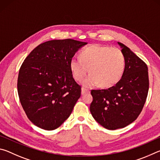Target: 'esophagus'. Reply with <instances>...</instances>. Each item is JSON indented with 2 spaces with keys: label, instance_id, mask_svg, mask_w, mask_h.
<instances>
[{
  "label": "esophagus",
  "instance_id": "obj_1",
  "mask_svg": "<svg viewBox=\"0 0 160 160\" xmlns=\"http://www.w3.org/2000/svg\"><path fill=\"white\" fill-rule=\"evenodd\" d=\"M87 93H90V90H88V89L84 88L81 89V94H82V95H83V94H87Z\"/></svg>",
  "mask_w": 160,
  "mask_h": 160
}]
</instances>
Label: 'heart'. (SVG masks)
Segmentation results:
<instances>
[{"mask_svg":"<svg viewBox=\"0 0 160 160\" xmlns=\"http://www.w3.org/2000/svg\"><path fill=\"white\" fill-rule=\"evenodd\" d=\"M80 57L70 61V69L78 81L83 79L89 69L90 75L82 81L87 88L98 84L103 88L112 87L121 79L125 68L122 51L109 46H90L80 53Z\"/></svg>","mask_w":160,"mask_h":160,"instance_id":"heart-1","label":"heart"}]
</instances>
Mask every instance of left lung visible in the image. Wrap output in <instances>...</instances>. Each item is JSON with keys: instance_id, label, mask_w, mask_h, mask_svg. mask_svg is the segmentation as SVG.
Returning <instances> with one entry per match:
<instances>
[{"instance_id": "1", "label": "left lung", "mask_w": 160, "mask_h": 160, "mask_svg": "<svg viewBox=\"0 0 160 160\" xmlns=\"http://www.w3.org/2000/svg\"><path fill=\"white\" fill-rule=\"evenodd\" d=\"M118 44L126 61L121 79L107 90L91 91V114L109 130L122 128L133 122L142 112L149 90L147 65L128 47Z\"/></svg>"}]
</instances>
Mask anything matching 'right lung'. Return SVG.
I'll return each instance as SVG.
<instances>
[{"label":"right lung","instance_id":"add662e5","mask_svg":"<svg viewBox=\"0 0 160 160\" xmlns=\"http://www.w3.org/2000/svg\"><path fill=\"white\" fill-rule=\"evenodd\" d=\"M88 43L67 39L39 44L22 64L18 79L19 98L28 118L40 128H58L72 113L81 94L70 61Z\"/></svg>","mask_w":160,"mask_h":160}]
</instances>
